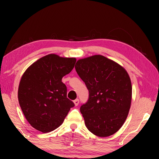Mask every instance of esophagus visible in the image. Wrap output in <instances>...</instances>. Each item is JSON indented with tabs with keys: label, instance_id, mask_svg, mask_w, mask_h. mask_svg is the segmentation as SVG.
Returning a JSON list of instances; mask_svg holds the SVG:
<instances>
[{
	"label": "esophagus",
	"instance_id": "esophagus-1",
	"mask_svg": "<svg viewBox=\"0 0 159 159\" xmlns=\"http://www.w3.org/2000/svg\"><path fill=\"white\" fill-rule=\"evenodd\" d=\"M79 102H80L79 99H76V100H75V101H74V103H75V105L76 106H78V104H79Z\"/></svg>",
	"mask_w": 159,
	"mask_h": 159
}]
</instances>
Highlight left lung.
Returning <instances> with one entry per match:
<instances>
[{
	"mask_svg": "<svg viewBox=\"0 0 159 159\" xmlns=\"http://www.w3.org/2000/svg\"><path fill=\"white\" fill-rule=\"evenodd\" d=\"M75 69L89 91L80 107L84 124L95 135H112L125 123L132 101V83L125 68L101 55L78 60Z\"/></svg>",
	"mask_w": 159,
	"mask_h": 159,
	"instance_id": "1",
	"label": "left lung"
}]
</instances>
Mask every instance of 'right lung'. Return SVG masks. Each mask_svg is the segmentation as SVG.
Masks as SVG:
<instances>
[{
    "label": "right lung",
    "mask_w": 159,
    "mask_h": 159,
    "mask_svg": "<svg viewBox=\"0 0 159 159\" xmlns=\"http://www.w3.org/2000/svg\"><path fill=\"white\" fill-rule=\"evenodd\" d=\"M75 58L48 54L34 62L19 82L18 99L30 125L46 133L58 128L75 104L67 98L63 77L72 70Z\"/></svg>",
    "instance_id": "add662e5"
}]
</instances>
